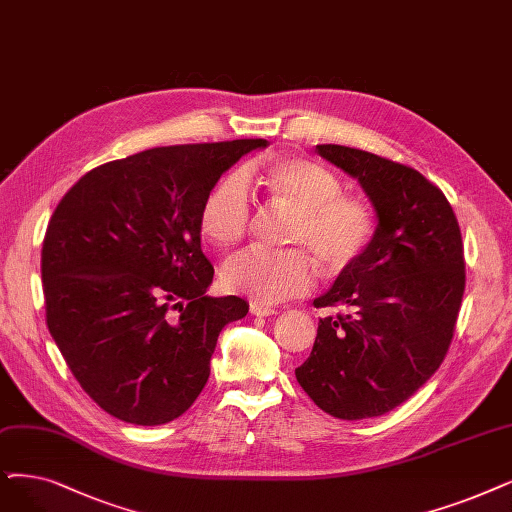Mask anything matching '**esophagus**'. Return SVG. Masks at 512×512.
Returning a JSON list of instances; mask_svg holds the SVG:
<instances>
[{"mask_svg":"<svg viewBox=\"0 0 512 512\" xmlns=\"http://www.w3.org/2000/svg\"><path fill=\"white\" fill-rule=\"evenodd\" d=\"M250 313H252L254 317H271V315H275L277 311L271 309V306H264V304L252 302V304H250Z\"/></svg>","mask_w":512,"mask_h":512,"instance_id":"obj_1","label":"esophagus"}]
</instances>
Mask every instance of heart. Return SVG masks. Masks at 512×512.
I'll return each mask as SVG.
<instances>
[{"label":"heart","instance_id":"1","mask_svg":"<svg viewBox=\"0 0 512 512\" xmlns=\"http://www.w3.org/2000/svg\"><path fill=\"white\" fill-rule=\"evenodd\" d=\"M256 185L273 206L290 212L283 241L290 250H243L220 269L224 290L258 304H277L313 288L309 254L327 273L355 264L374 239V210L367 199L342 193V180L323 163L304 157H275L243 174L220 178L199 210V227L218 248L237 245L254 218L248 186Z\"/></svg>","mask_w":512,"mask_h":512}]
</instances>
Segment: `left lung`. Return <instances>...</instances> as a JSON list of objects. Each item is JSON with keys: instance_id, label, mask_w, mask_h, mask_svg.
<instances>
[{"instance_id": "left-lung-1", "label": "left lung", "mask_w": 512, "mask_h": 512, "mask_svg": "<svg viewBox=\"0 0 512 512\" xmlns=\"http://www.w3.org/2000/svg\"><path fill=\"white\" fill-rule=\"evenodd\" d=\"M317 153L359 180L378 227L313 300L340 313L319 319L296 380L334 418H374L410 399L447 355L466 283L462 233L443 191L418 170L342 145Z\"/></svg>"}]
</instances>
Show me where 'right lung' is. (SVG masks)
Listing matches in <instances>:
<instances>
[{
	"label": "right lung",
	"instance_id": "obj_1",
	"mask_svg": "<svg viewBox=\"0 0 512 512\" xmlns=\"http://www.w3.org/2000/svg\"><path fill=\"white\" fill-rule=\"evenodd\" d=\"M262 138L157 147L81 176L42 248L48 330L81 388L140 426L185 414L210 378L222 327L248 315L212 298L201 252L208 191Z\"/></svg>",
	"mask_w": 512,
	"mask_h": 512
}]
</instances>
